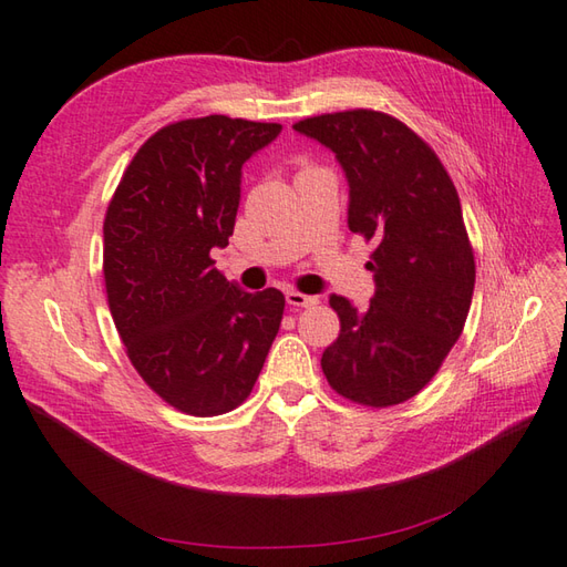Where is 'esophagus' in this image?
I'll return each mask as SVG.
<instances>
[{
	"label": "esophagus",
	"mask_w": 567,
	"mask_h": 567,
	"mask_svg": "<svg viewBox=\"0 0 567 567\" xmlns=\"http://www.w3.org/2000/svg\"><path fill=\"white\" fill-rule=\"evenodd\" d=\"M285 299H287V305L295 307V309H312V307L319 305V297L302 295V292H295V290L287 292Z\"/></svg>",
	"instance_id": "34e87169"
}]
</instances>
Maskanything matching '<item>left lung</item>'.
Segmentation results:
<instances>
[{
    "label": "left lung",
    "mask_w": 567,
    "mask_h": 567,
    "mask_svg": "<svg viewBox=\"0 0 567 567\" xmlns=\"http://www.w3.org/2000/svg\"><path fill=\"white\" fill-rule=\"evenodd\" d=\"M334 152L349 182V230L375 240L369 307L331 295L341 334L321 353L329 385L388 408L432 381L470 315L474 252L445 166L413 130L375 110L299 120Z\"/></svg>",
    "instance_id": "8db88e82"
}]
</instances>
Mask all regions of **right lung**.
<instances>
[{"mask_svg": "<svg viewBox=\"0 0 567 567\" xmlns=\"http://www.w3.org/2000/svg\"><path fill=\"white\" fill-rule=\"evenodd\" d=\"M280 132L226 115L166 125L137 150L107 206L110 315L144 383L182 413L238 408L280 329V290H240L210 260L233 236L243 164Z\"/></svg>", "mask_w": 567, "mask_h": 567, "instance_id": "right-lung-1", "label": "right lung"}]
</instances>
